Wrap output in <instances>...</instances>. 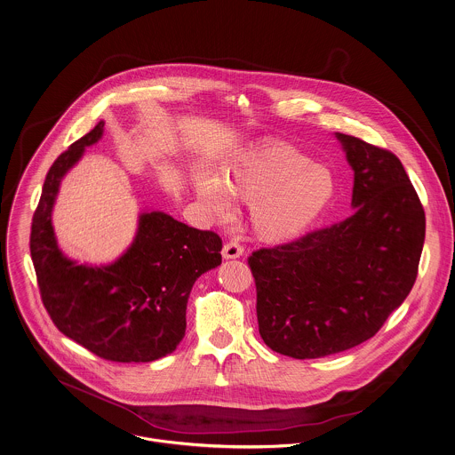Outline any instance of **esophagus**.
<instances>
[{
  "label": "esophagus",
  "instance_id": "1",
  "mask_svg": "<svg viewBox=\"0 0 455 455\" xmlns=\"http://www.w3.org/2000/svg\"><path fill=\"white\" fill-rule=\"evenodd\" d=\"M243 252H244V250H243L237 243H227V244L223 246L221 254H223L225 259H235V258H241Z\"/></svg>",
  "mask_w": 455,
  "mask_h": 455
}]
</instances>
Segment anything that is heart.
<instances>
[{
	"label": "heart",
	"instance_id": "obj_1",
	"mask_svg": "<svg viewBox=\"0 0 455 455\" xmlns=\"http://www.w3.org/2000/svg\"><path fill=\"white\" fill-rule=\"evenodd\" d=\"M194 187L205 209L220 220L232 214V199L250 204L256 235L284 243L303 234L333 196V176L321 164L286 145H267L223 167L220 178L197 172Z\"/></svg>",
	"mask_w": 455,
	"mask_h": 455
}]
</instances>
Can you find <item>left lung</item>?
Masks as SVG:
<instances>
[{
    "instance_id": "obj_1",
    "label": "left lung",
    "mask_w": 455,
    "mask_h": 455,
    "mask_svg": "<svg viewBox=\"0 0 455 455\" xmlns=\"http://www.w3.org/2000/svg\"><path fill=\"white\" fill-rule=\"evenodd\" d=\"M354 172L353 214L250 256L256 315L274 353L314 359L371 339L408 297L426 216L396 155L335 132Z\"/></svg>"
}]
</instances>
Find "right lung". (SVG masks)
<instances>
[{
    "mask_svg": "<svg viewBox=\"0 0 455 455\" xmlns=\"http://www.w3.org/2000/svg\"><path fill=\"white\" fill-rule=\"evenodd\" d=\"M102 134L100 122L52 164L33 216L31 258L59 331L108 361L150 363L183 340L190 291L221 263V239L145 209L132 243L115 261L80 263L60 251L52 225L60 183Z\"/></svg>",
    "mask_w": 455,
    "mask_h": 455,
    "instance_id": "add662e5",
    "label": "right lung"
}]
</instances>
